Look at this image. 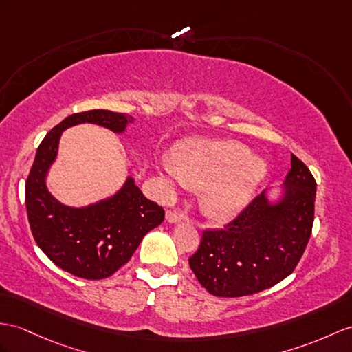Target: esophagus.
I'll return each mask as SVG.
<instances>
[{"instance_id": "esophagus-1", "label": "esophagus", "mask_w": 352, "mask_h": 352, "mask_svg": "<svg viewBox=\"0 0 352 352\" xmlns=\"http://www.w3.org/2000/svg\"><path fill=\"white\" fill-rule=\"evenodd\" d=\"M166 219L168 221V222H171V224H177V222H181V221H185L186 219V217L184 215L182 212H177V210H167L166 212Z\"/></svg>"}]
</instances>
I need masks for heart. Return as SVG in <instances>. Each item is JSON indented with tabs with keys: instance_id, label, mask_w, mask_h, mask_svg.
I'll return each mask as SVG.
<instances>
[{
	"instance_id": "b5f03b06",
	"label": "heart",
	"mask_w": 352,
	"mask_h": 352,
	"mask_svg": "<svg viewBox=\"0 0 352 352\" xmlns=\"http://www.w3.org/2000/svg\"><path fill=\"white\" fill-rule=\"evenodd\" d=\"M161 171L173 186L201 188L200 204L212 219L241 213L264 181L267 166L250 157V149L227 140L192 139L179 144L175 160L161 161Z\"/></svg>"
}]
</instances>
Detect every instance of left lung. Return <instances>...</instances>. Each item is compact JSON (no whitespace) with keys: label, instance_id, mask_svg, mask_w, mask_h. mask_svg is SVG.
Here are the masks:
<instances>
[{"label":"left lung","instance_id":"8db88e82","mask_svg":"<svg viewBox=\"0 0 352 352\" xmlns=\"http://www.w3.org/2000/svg\"><path fill=\"white\" fill-rule=\"evenodd\" d=\"M316 182L296 155L284 194L270 201L261 192L224 230H204L190 267L217 297L260 293L293 273L309 242Z\"/></svg>","mask_w":352,"mask_h":352}]
</instances>
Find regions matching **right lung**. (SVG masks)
Returning a JSON list of instances; mask_svg holds the SVG:
<instances>
[{"label": "right lung", "instance_id": "add662e5", "mask_svg": "<svg viewBox=\"0 0 352 352\" xmlns=\"http://www.w3.org/2000/svg\"><path fill=\"white\" fill-rule=\"evenodd\" d=\"M133 116L110 110H88L65 118L50 130L36 153L25 184V204L34 241L58 267L83 279H104L130 261L144 234L164 221V209L148 200L128 176L115 195L85 208L59 203L46 186L67 128L97 124L121 134Z\"/></svg>", "mask_w": 352, "mask_h": 352}]
</instances>
